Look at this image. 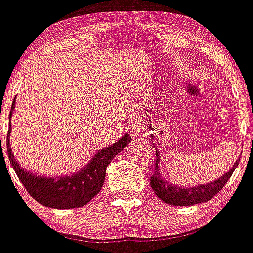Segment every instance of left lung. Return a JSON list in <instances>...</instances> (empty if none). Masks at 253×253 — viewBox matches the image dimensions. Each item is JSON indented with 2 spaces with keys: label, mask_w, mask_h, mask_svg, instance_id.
<instances>
[{
  "label": "left lung",
  "mask_w": 253,
  "mask_h": 253,
  "mask_svg": "<svg viewBox=\"0 0 253 253\" xmlns=\"http://www.w3.org/2000/svg\"><path fill=\"white\" fill-rule=\"evenodd\" d=\"M159 160H160V154H159V150H156L155 170H154V174L150 177V186L160 200L164 201L165 204L174 206H190L194 205V204H201L211 200L216 194L221 191V189L225 186L226 182L230 180L231 175L233 174V171H235V169H236L240 163L239 158L236 163L232 165V168L226 174H223L222 176L216 179L215 181H210L204 185H197V186L194 187H181L177 186V185L169 184L163 177L160 172V167H159Z\"/></svg>",
  "instance_id": "obj_1"
}]
</instances>
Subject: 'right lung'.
Wrapping results in <instances>:
<instances>
[{"label": "right lung", "instance_id": "obj_1", "mask_svg": "<svg viewBox=\"0 0 253 253\" xmlns=\"http://www.w3.org/2000/svg\"><path fill=\"white\" fill-rule=\"evenodd\" d=\"M13 109L14 100L9 113V129L7 133V153L9 163L28 194L37 203L47 208L74 209L88 204L102 190L107 167L110 164V161L131 141L130 135L125 134L117 143L98 151L85 167L69 176L47 177L31 174L18 164L9 145L11 117Z\"/></svg>", "mask_w": 253, "mask_h": 253}]
</instances>
